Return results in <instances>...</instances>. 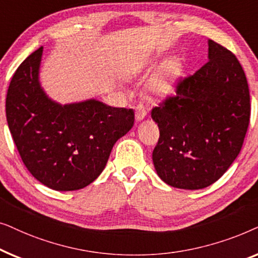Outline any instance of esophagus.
Wrapping results in <instances>:
<instances>
[{"label": "esophagus", "mask_w": 258, "mask_h": 258, "mask_svg": "<svg viewBox=\"0 0 258 258\" xmlns=\"http://www.w3.org/2000/svg\"><path fill=\"white\" fill-rule=\"evenodd\" d=\"M148 114L147 109L143 107V105H137L136 108V119L137 121H142L143 118H146V116Z\"/></svg>", "instance_id": "obj_1"}]
</instances>
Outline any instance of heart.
<instances>
[{"instance_id": "1", "label": "heart", "mask_w": 258, "mask_h": 258, "mask_svg": "<svg viewBox=\"0 0 258 258\" xmlns=\"http://www.w3.org/2000/svg\"><path fill=\"white\" fill-rule=\"evenodd\" d=\"M143 69V67H140L137 68L135 72H133V75H136V74L141 73V70ZM171 70H164L156 75L150 82L149 89L154 95H163L168 93L169 90L171 89Z\"/></svg>"}]
</instances>
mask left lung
<instances>
[{
  "label": "left lung",
  "mask_w": 258,
  "mask_h": 258,
  "mask_svg": "<svg viewBox=\"0 0 258 258\" xmlns=\"http://www.w3.org/2000/svg\"><path fill=\"white\" fill-rule=\"evenodd\" d=\"M208 45L209 61L151 110L160 128L155 170L178 189H203L222 177L238 156L250 121L241 63L216 42L209 40Z\"/></svg>",
  "instance_id": "obj_1"
}]
</instances>
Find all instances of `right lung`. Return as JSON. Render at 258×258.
<instances>
[{
  "label": "right lung",
  "instance_id": "add662e5",
  "mask_svg": "<svg viewBox=\"0 0 258 258\" xmlns=\"http://www.w3.org/2000/svg\"><path fill=\"white\" fill-rule=\"evenodd\" d=\"M43 47L14 74L6 98L7 122L30 174L48 188L72 191L89 185L107 164L116 141L133 128V109L90 98L59 104L40 83Z\"/></svg>",
  "mask_w": 258,
  "mask_h": 258
}]
</instances>
